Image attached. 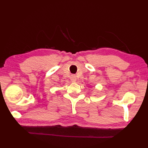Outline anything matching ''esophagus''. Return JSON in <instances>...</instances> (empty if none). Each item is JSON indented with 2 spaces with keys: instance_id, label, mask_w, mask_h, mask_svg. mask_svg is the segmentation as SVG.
<instances>
[{
  "instance_id": "1",
  "label": "esophagus",
  "mask_w": 148,
  "mask_h": 148,
  "mask_svg": "<svg viewBox=\"0 0 148 148\" xmlns=\"http://www.w3.org/2000/svg\"><path fill=\"white\" fill-rule=\"evenodd\" d=\"M71 80L72 82H76V80H77L76 76H75V75H72V76H71Z\"/></svg>"
}]
</instances>
